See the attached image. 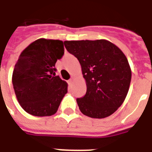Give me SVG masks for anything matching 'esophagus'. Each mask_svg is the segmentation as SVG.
Instances as JSON below:
<instances>
[{
  "label": "esophagus",
  "mask_w": 152,
  "mask_h": 152,
  "mask_svg": "<svg viewBox=\"0 0 152 152\" xmlns=\"http://www.w3.org/2000/svg\"><path fill=\"white\" fill-rule=\"evenodd\" d=\"M67 82H68V85H72V79H70Z\"/></svg>",
  "instance_id": "obj_1"
}]
</instances>
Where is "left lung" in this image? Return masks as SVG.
<instances>
[{
	"mask_svg": "<svg viewBox=\"0 0 152 152\" xmlns=\"http://www.w3.org/2000/svg\"><path fill=\"white\" fill-rule=\"evenodd\" d=\"M67 50L79 60L87 86L76 102L83 114L93 118L110 116L127 95L131 70L126 57L105 39L65 41Z\"/></svg>",
	"mask_w": 152,
	"mask_h": 152,
	"instance_id": "left-lung-1",
	"label": "left lung"
}]
</instances>
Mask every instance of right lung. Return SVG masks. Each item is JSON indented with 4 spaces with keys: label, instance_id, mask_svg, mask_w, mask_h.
<instances>
[{
    "label": "right lung",
    "instance_id": "obj_1",
    "mask_svg": "<svg viewBox=\"0 0 152 152\" xmlns=\"http://www.w3.org/2000/svg\"><path fill=\"white\" fill-rule=\"evenodd\" d=\"M64 54L61 40L39 39L22 50L14 66L13 89L26 113L37 117L57 112L67 93V82L56 76V63Z\"/></svg>",
    "mask_w": 152,
    "mask_h": 152
}]
</instances>
